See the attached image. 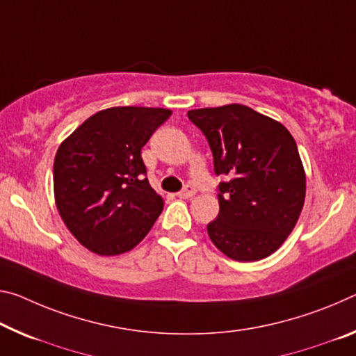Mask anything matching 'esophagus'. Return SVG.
Masks as SVG:
<instances>
[{
  "mask_svg": "<svg viewBox=\"0 0 356 356\" xmlns=\"http://www.w3.org/2000/svg\"><path fill=\"white\" fill-rule=\"evenodd\" d=\"M195 193H196L195 187H191V185H187V188L182 190V191H179V193H177V198L188 200V198H191V196H193Z\"/></svg>",
  "mask_w": 356,
  "mask_h": 356,
  "instance_id": "34e87169",
  "label": "esophagus"
}]
</instances>
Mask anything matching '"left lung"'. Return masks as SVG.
Masks as SVG:
<instances>
[{"label":"left lung","instance_id":"left-lung-1","mask_svg":"<svg viewBox=\"0 0 356 356\" xmlns=\"http://www.w3.org/2000/svg\"><path fill=\"white\" fill-rule=\"evenodd\" d=\"M211 145L218 216L207 225L213 245L236 261H258L279 249L296 227L306 200L296 143L280 122L244 104L188 111Z\"/></svg>","mask_w":356,"mask_h":356}]
</instances>
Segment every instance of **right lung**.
Wrapping results in <instances>:
<instances>
[{
  "label": "right lung",
  "mask_w": 356,
  "mask_h": 356,
  "mask_svg": "<svg viewBox=\"0 0 356 356\" xmlns=\"http://www.w3.org/2000/svg\"><path fill=\"white\" fill-rule=\"evenodd\" d=\"M171 114L163 107H109L60 144L55 204L66 228L90 252L122 255L154 227L165 202L144 177L140 149Z\"/></svg>",
  "instance_id": "add662e5"
}]
</instances>
